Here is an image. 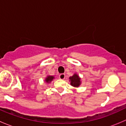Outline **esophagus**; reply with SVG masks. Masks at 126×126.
Returning a JSON list of instances; mask_svg holds the SVG:
<instances>
[{"mask_svg": "<svg viewBox=\"0 0 126 126\" xmlns=\"http://www.w3.org/2000/svg\"><path fill=\"white\" fill-rule=\"evenodd\" d=\"M59 78L62 80L64 79V78H65V74H60L59 75Z\"/></svg>", "mask_w": 126, "mask_h": 126, "instance_id": "obj_1", "label": "esophagus"}]
</instances>
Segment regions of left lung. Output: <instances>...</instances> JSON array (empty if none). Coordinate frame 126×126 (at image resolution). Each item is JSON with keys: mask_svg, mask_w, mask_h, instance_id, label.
I'll return each mask as SVG.
<instances>
[{"mask_svg": "<svg viewBox=\"0 0 126 126\" xmlns=\"http://www.w3.org/2000/svg\"><path fill=\"white\" fill-rule=\"evenodd\" d=\"M69 79L71 81V85L74 87H78L80 84V78L79 77L78 75L74 74L72 77H69Z\"/></svg>", "mask_w": 126, "mask_h": 126, "instance_id": "left-lung-1", "label": "left lung"}]
</instances>
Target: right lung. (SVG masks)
Listing matches in <instances>:
<instances>
[{"label": "right lung", "instance_id": "add662e5", "mask_svg": "<svg viewBox=\"0 0 126 126\" xmlns=\"http://www.w3.org/2000/svg\"><path fill=\"white\" fill-rule=\"evenodd\" d=\"M54 79V76H48V77H47L46 79L45 80H46V82H47V83H49V82H51V81L52 80Z\"/></svg>", "mask_w": 126, "mask_h": 126}]
</instances>
